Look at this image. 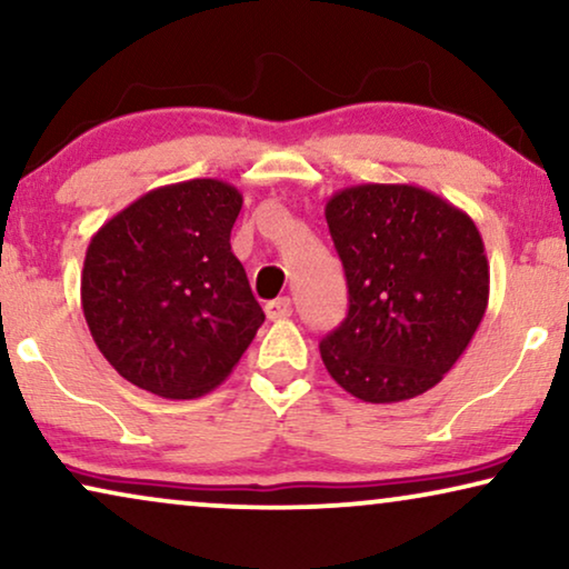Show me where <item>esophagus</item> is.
Wrapping results in <instances>:
<instances>
[{
    "mask_svg": "<svg viewBox=\"0 0 569 569\" xmlns=\"http://www.w3.org/2000/svg\"><path fill=\"white\" fill-rule=\"evenodd\" d=\"M263 310H267L269 321H279V318L292 316V300L290 298H277V300L267 302V306H263Z\"/></svg>",
    "mask_w": 569,
    "mask_h": 569,
    "instance_id": "esophagus-1",
    "label": "esophagus"
}]
</instances>
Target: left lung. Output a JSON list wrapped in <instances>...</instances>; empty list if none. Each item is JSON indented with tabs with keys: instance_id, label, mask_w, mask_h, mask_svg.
Returning a JSON list of instances; mask_svg holds the SVG:
<instances>
[{
	"instance_id": "obj_1",
	"label": "left lung",
	"mask_w": 569,
	"mask_h": 569,
	"mask_svg": "<svg viewBox=\"0 0 569 569\" xmlns=\"http://www.w3.org/2000/svg\"><path fill=\"white\" fill-rule=\"evenodd\" d=\"M345 267L349 313L321 339V360L347 393L370 403L438 386L477 333L489 263L463 209L411 183L349 186L326 201Z\"/></svg>"
}]
</instances>
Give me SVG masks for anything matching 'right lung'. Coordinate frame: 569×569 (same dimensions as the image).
Returning a JSON list of instances; mask_svg holds the SVG:
<instances>
[{
  "mask_svg": "<svg viewBox=\"0 0 569 569\" xmlns=\"http://www.w3.org/2000/svg\"><path fill=\"white\" fill-rule=\"evenodd\" d=\"M243 197L217 178L160 186L92 236L82 310L113 370L162 399L222 383L263 323L230 230Z\"/></svg>",
  "mask_w": 569,
  "mask_h": 569,
  "instance_id": "1",
  "label": "right lung"
}]
</instances>
